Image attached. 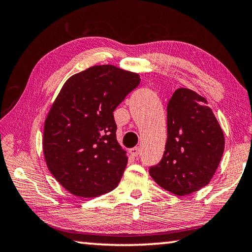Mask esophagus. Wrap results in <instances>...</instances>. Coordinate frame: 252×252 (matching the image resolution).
I'll return each mask as SVG.
<instances>
[{
  "label": "esophagus",
  "instance_id": "esophagus-1",
  "mask_svg": "<svg viewBox=\"0 0 252 252\" xmlns=\"http://www.w3.org/2000/svg\"><path fill=\"white\" fill-rule=\"evenodd\" d=\"M129 154L133 158H137L138 157V154H139V148L137 146V148H133V149H130L129 150Z\"/></svg>",
  "mask_w": 252,
  "mask_h": 252
}]
</instances>
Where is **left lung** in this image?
Masks as SVG:
<instances>
[{
	"label": "left lung",
	"mask_w": 252,
	"mask_h": 252,
	"mask_svg": "<svg viewBox=\"0 0 252 252\" xmlns=\"http://www.w3.org/2000/svg\"><path fill=\"white\" fill-rule=\"evenodd\" d=\"M166 113L165 151L149 172L165 190L189 195L214 176L224 152L223 130L207 100L189 89H177Z\"/></svg>",
	"instance_id": "obj_1"
}]
</instances>
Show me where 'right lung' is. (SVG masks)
I'll return each instance as SVG.
<instances>
[{
    "instance_id": "add662e5",
    "label": "right lung",
    "mask_w": 252,
    "mask_h": 252,
    "mask_svg": "<svg viewBox=\"0 0 252 252\" xmlns=\"http://www.w3.org/2000/svg\"><path fill=\"white\" fill-rule=\"evenodd\" d=\"M141 79L114 65H95L64 83L45 121L49 171L73 195L98 197L117 187L127 164L116 138L114 111Z\"/></svg>"
}]
</instances>
